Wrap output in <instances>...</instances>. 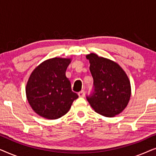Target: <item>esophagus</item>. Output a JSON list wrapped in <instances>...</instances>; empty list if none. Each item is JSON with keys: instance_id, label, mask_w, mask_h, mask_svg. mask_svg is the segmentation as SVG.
<instances>
[{"instance_id": "obj_1", "label": "esophagus", "mask_w": 156, "mask_h": 156, "mask_svg": "<svg viewBox=\"0 0 156 156\" xmlns=\"http://www.w3.org/2000/svg\"><path fill=\"white\" fill-rule=\"evenodd\" d=\"M78 95H79V97H84V96H85L84 91L82 90L81 91H80V92L78 93Z\"/></svg>"}]
</instances>
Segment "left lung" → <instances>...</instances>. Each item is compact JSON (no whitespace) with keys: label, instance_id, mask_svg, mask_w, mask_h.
<instances>
[{"label":"left lung","instance_id":"1","mask_svg":"<svg viewBox=\"0 0 156 156\" xmlns=\"http://www.w3.org/2000/svg\"><path fill=\"white\" fill-rule=\"evenodd\" d=\"M94 80V91L87 101L98 114L114 117L126 107L131 94L130 81L123 69L115 62L99 57L94 53L87 55Z\"/></svg>","mask_w":156,"mask_h":156}]
</instances>
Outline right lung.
<instances>
[{
    "label": "right lung",
    "instance_id": "1",
    "mask_svg": "<svg viewBox=\"0 0 156 156\" xmlns=\"http://www.w3.org/2000/svg\"><path fill=\"white\" fill-rule=\"evenodd\" d=\"M70 62L68 58L49 59L31 73L25 92L30 105L39 116L48 119L60 118L78 98L65 74Z\"/></svg>",
    "mask_w": 156,
    "mask_h": 156
}]
</instances>
